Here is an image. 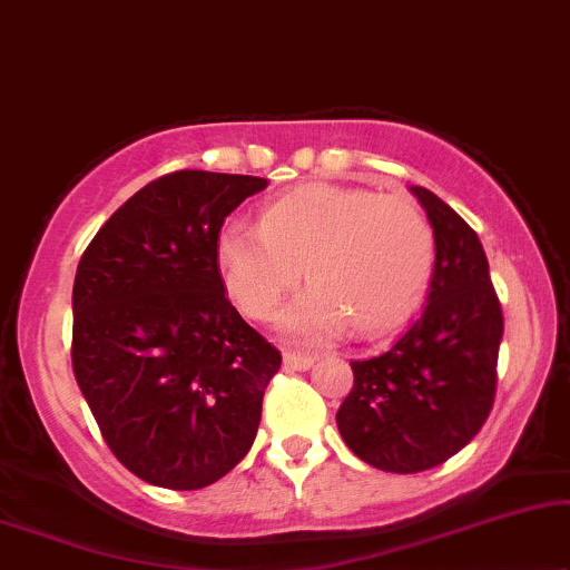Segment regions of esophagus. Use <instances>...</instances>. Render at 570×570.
Masks as SVG:
<instances>
[{"instance_id": "esophagus-1", "label": "esophagus", "mask_w": 570, "mask_h": 570, "mask_svg": "<svg viewBox=\"0 0 570 570\" xmlns=\"http://www.w3.org/2000/svg\"><path fill=\"white\" fill-rule=\"evenodd\" d=\"M313 356L302 354V352H284V367L286 370H297V373H305V370L313 367Z\"/></svg>"}]
</instances>
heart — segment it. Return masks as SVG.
Masks as SVG:
<instances>
[{"label":"heart","mask_w":570,"mask_h":570,"mask_svg":"<svg viewBox=\"0 0 570 570\" xmlns=\"http://www.w3.org/2000/svg\"><path fill=\"white\" fill-rule=\"evenodd\" d=\"M216 255L226 289L255 321L276 309L305 265L313 286L281 325L315 338L352 323L373 336L412 313L435 263V237L412 197L309 181L273 197L261 224L226 222Z\"/></svg>","instance_id":"b5f03b06"}]
</instances>
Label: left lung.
<instances>
[{"mask_svg":"<svg viewBox=\"0 0 570 570\" xmlns=\"http://www.w3.org/2000/svg\"><path fill=\"white\" fill-rule=\"evenodd\" d=\"M435 237L428 307L389 352L352 362L336 424L370 466L414 474L449 461L488 420L503 309L476 232L435 193L412 187Z\"/></svg>","mask_w":570,"mask_h":570,"instance_id":"8db88e82","label":"left lung"}]
</instances>
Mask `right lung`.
I'll use <instances>...</instances> for the list:
<instances>
[{
	"label": "right lung",
	"mask_w": 570,
	"mask_h": 570,
	"mask_svg": "<svg viewBox=\"0 0 570 570\" xmlns=\"http://www.w3.org/2000/svg\"><path fill=\"white\" fill-rule=\"evenodd\" d=\"M268 179L174 171L138 189L82 253L72 370L114 456L200 490L253 445L281 354L226 299L216 239Z\"/></svg>",
	"instance_id": "obj_1"
}]
</instances>
